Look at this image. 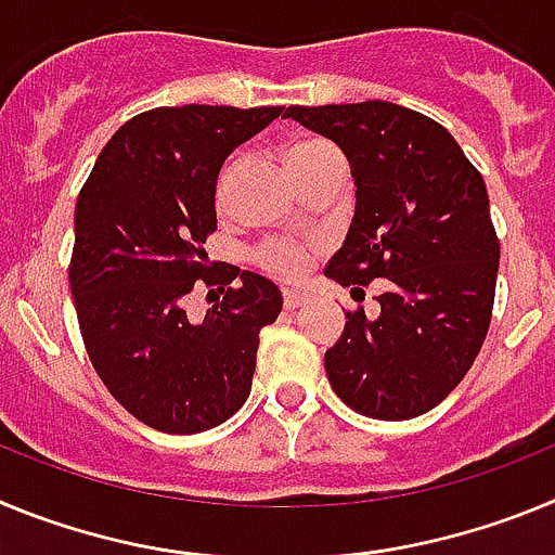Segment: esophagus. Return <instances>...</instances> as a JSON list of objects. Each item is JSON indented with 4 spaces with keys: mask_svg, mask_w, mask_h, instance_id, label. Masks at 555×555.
Listing matches in <instances>:
<instances>
[{
    "mask_svg": "<svg viewBox=\"0 0 555 555\" xmlns=\"http://www.w3.org/2000/svg\"><path fill=\"white\" fill-rule=\"evenodd\" d=\"M308 302V294L306 292H297V288H283V306L286 311H297Z\"/></svg>",
    "mask_w": 555,
    "mask_h": 555,
    "instance_id": "esophagus-1",
    "label": "esophagus"
}]
</instances>
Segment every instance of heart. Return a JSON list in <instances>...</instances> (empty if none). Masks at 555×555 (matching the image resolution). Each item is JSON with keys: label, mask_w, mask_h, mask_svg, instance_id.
Here are the masks:
<instances>
[{"label": "heart", "mask_w": 555, "mask_h": 555, "mask_svg": "<svg viewBox=\"0 0 555 555\" xmlns=\"http://www.w3.org/2000/svg\"><path fill=\"white\" fill-rule=\"evenodd\" d=\"M333 146L322 144V141H300V144H292L286 152V164L292 169V175L297 178L308 164L325 155ZM235 171H238V160H230L222 169L217 180V205L224 208L230 197V185L235 180ZM255 261L261 263L267 272L278 274V278H300L302 269H306L308 261V247L300 242H292V238H274V242L263 244L258 253H255Z\"/></svg>", "instance_id": "b5f03b06"}]
</instances>
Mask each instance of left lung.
I'll list each match as a JSON object with an SVG mask.
<instances>
[{
    "instance_id": "obj_1",
    "label": "left lung",
    "mask_w": 555,
    "mask_h": 555,
    "mask_svg": "<svg viewBox=\"0 0 555 555\" xmlns=\"http://www.w3.org/2000/svg\"><path fill=\"white\" fill-rule=\"evenodd\" d=\"M283 116L331 139L356 180V214L325 274L352 297L384 281L375 317L347 311L327 380L372 420L425 414L467 375L492 320L500 244L483 178L442 125L403 105H292Z\"/></svg>"
}]
</instances>
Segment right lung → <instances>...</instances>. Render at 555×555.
<instances>
[{
	"label": "right lung",
	"instance_id": "obj_1",
	"mask_svg": "<svg viewBox=\"0 0 555 555\" xmlns=\"http://www.w3.org/2000/svg\"><path fill=\"white\" fill-rule=\"evenodd\" d=\"M281 113H139L113 132L77 197L68 283L82 341L107 391L150 428H217L253 389L258 333L278 320L281 288L230 263L210 269L203 244L217 230L219 169ZM197 282L225 297L191 323L184 294Z\"/></svg>",
	"mask_w": 555,
	"mask_h": 555
}]
</instances>
